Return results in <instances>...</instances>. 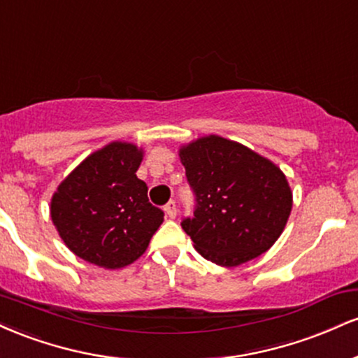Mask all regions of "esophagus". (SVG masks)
<instances>
[{"label":"esophagus","instance_id":"34e87169","mask_svg":"<svg viewBox=\"0 0 358 358\" xmlns=\"http://www.w3.org/2000/svg\"><path fill=\"white\" fill-rule=\"evenodd\" d=\"M165 213H166V217H170V219H175V217H176V202H175V200H170V202L165 205Z\"/></svg>","mask_w":358,"mask_h":358}]
</instances>
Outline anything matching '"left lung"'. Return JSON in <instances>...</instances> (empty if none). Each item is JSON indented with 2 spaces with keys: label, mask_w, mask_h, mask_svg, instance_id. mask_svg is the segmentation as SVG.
<instances>
[{
  "label": "left lung",
  "mask_w": 358,
  "mask_h": 358,
  "mask_svg": "<svg viewBox=\"0 0 358 358\" xmlns=\"http://www.w3.org/2000/svg\"><path fill=\"white\" fill-rule=\"evenodd\" d=\"M195 210L182 229L207 261L239 266L266 252L285 229L293 195L269 159L220 136L180 150Z\"/></svg>",
  "instance_id": "obj_1"
}]
</instances>
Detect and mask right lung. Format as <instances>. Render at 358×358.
Instances as JSON below:
<instances>
[{
  "mask_svg": "<svg viewBox=\"0 0 358 358\" xmlns=\"http://www.w3.org/2000/svg\"><path fill=\"white\" fill-rule=\"evenodd\" d=\"M143 153L110 143L85 158L52 199V220L76 256L101 268H124L145 252L163 222L136 176Z\"/></svg>",
  "mask_w": 358,
  "mask_h": 358,
  "instance_id": "add662e5",
  "label": "right lung"
}]
</instances>
